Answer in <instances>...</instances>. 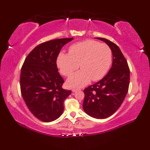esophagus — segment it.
<instances>
[{
  "instance_id": "1",
  "label": "esophagus",
  "mask_w": 150,
  "mask_h": 150,
  "mask_svg": "<svg viewBox=\"0 0 150 150\" xmlns=\"http://www.w3.org/2000/svg\"><path fill=\"white\" fill-rule=\"evenodd\" d=\"M79 90H80V89H77V88H73L72 89V91L73 92H76V91H77Z\"/></svg>"
}]
</instances>
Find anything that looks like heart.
Listing matches in <instances>:
<instances>
[{
    "mask_svg": "<svg viewBox=\"0 0 150 150\" xmlns=\"http://www.w3.org/2000/svg\"><path fill=\"white\" fill-rule=\"evenodd\" d=\"M112 53L110 47L93 40H86L73 44L69 53L60 52L57 59V65L62 75L69 77L68 86L80 88L88 84L91 79L97 81L106 74L111 63Z\"/></svg>",
    "mask_w": 150,
    "mask_h": 150,
    "instance_id": "1",
    "label": "heart"
}]
</instances>
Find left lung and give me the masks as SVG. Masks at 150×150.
I'll list each match as a JSON object with an SVG mask.
<instances>
[{"label": "left lung", "mask_w": 150, "mask_h": 150, "mask_svg": "<svg viewBox=\"0 0 150 150\" xmlns=\"http://www.w3.org/2000/svg\"><path fill=\"white\" fill-rule=\"evenodd\" d=\"M96 39L110 47L113 55L112 66L103 79L84 90L82 106L88 115L103 119L115 112L125 98L129 84V69L125 57L115 44L103 38Z\"/></svg>", "instance_id": "1"}]
</instances>
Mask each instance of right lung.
<instances>
[{
  "mask_svg": "<svg viewBox=\"0 0 150 150\" xmlns=\"http://www.w3.org/2000/svg\"><path fill=\"white\" fill-rule=\"evenodd\" d=\"M73 38L59 39L36 46L24 60L21 73V90L31 113L43 122H52L61 116L64 101L71 90L62 88L64 79L57 66L62 47Z\"/></svg>",
  "mask_w": 150,
  "mask_h": 150,
  "instance_id": "add662e5",
  "label": "right lung"
}]
</instances>
